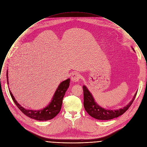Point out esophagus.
Returning a JSON list of instances; mask_svg holds the SVG:
<instances>
[{
    "mask_svg": "<svg viewBox=\"0 0 147 147\" xmlns=\"http://www.w3.org/2000/svg\"><path fill=\"white\" fill-rule=\"evenodd\" d=\"M81 78V74L78 72H75L72 74L71 79L73 82H78Z\"/></svg>",
    "mask_w": 147,
    "mask_h": 147,
    "instance_id": "esophagus-1",
    "label": "esophagus"
}]
</instances>
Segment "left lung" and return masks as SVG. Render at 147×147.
<instances>
[{"label":"left lung","mask_w":147,"mask_h":147,"mask_svg":"<svg viewBox=\"0 0 147 147\" xmlns=\"http://www.w3.org/2000/svg\"><path fill=\"white\" fill-rule=\"evenodd\" d=\"M134 51V49L132 48ZM84 90V106L88 114L98 120H110L123 115L131 106L133 103L137 92L135 94L132 100L125 107L118 110H107L99 106L94 100L91 93L85 86H83Z\"/></svg>","instance_id":"1"}]
</instances>
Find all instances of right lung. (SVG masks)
Listing matches in <instances>:
<instances>
[{"label": "right lung", "mask_w": 147, "mask_h": 147, "mask_svg": "<svg viewBox=\"0 0 147 147\" xmlns=\"http://www.w3.org/2000/svg\"><path fill=\"white\" fill-rule=\"evenodd\" d=\"M7 82L8 84V71H7ZM70 79H67L65 81L61 82L59 85L58 88H57L52 100L51 103L48 105V106L41 109L40 110L34 111L32 110H27L23 107L20 105H19L18 102L15 100L14 96H13L11 90L9 88V93L11 96V98L19 108V109L26 116L30 117L32 119L40 120V121H45L51 120L55 117L61 110V106L62 104V99L65 94V92L69 86Z\"/></svg>", "instance_id": "obj_1"}]
</instances>
